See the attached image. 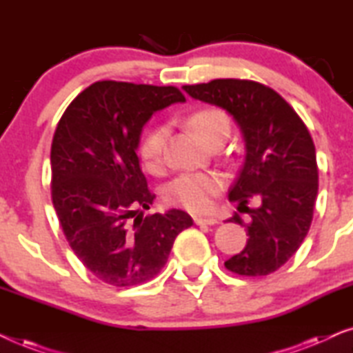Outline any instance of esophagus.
I'll return each instance as SVG.
<instances>
[{
  "label": "esophagus",
  "mask_w": 353,
  "mask_h": 353,
  "mask_svg": "<svg viewBox=\"0 0 353 353\" xmlns=\"http://www.w3.org/2000/svg\"><path fill=\"white\" fill-rule=\"evenodd\" d=\"M196 225H215L219 223V220L214 219V216H194Z\"/></svg>",
  "instance_id": "esophagus-1"
}]
</instances>
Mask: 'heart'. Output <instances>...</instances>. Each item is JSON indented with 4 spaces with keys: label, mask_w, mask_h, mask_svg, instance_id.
I'll list each match as a JSON object with an SVG mask.
<instances>
[{
    "label": "heart",
    "mask_w": 353,
    "mask_h": 353,
    "mask_svg": "<svg viewBox=\"0 0 353 353\" xmlns=\"http://www.w3.org/2000/svg\"><path fill=\"white\" fill-rule=\"evenodd\" d=\"M190 125L210 146L219 139L228 138L231 132L230 117L215 108L197 110L190 117ZM167 139L168 128L165 125L154 127L144 134L139 156L149 172L159 173L163 168ZM223 186V178L216 173H183L167 185L165 199L168 204L180 205L190 212H207L212 209Z\"/></svg>",
    "instance_id": "b5f03b06"
}]
</instances>
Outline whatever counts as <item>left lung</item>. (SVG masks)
<instances>
[{
    "label": "left lung",
    "instance_id": "8db88e82",
    "mask_svg": "<svg viewBox=\"0 0 353 353\" xmlns=\"http://www.w3.org/2000/svg\"><path fill=\"white\" fill-rule=\"evenodd\" d=\"M183 90L233 115L245 141V162L228 197L249 220L234 214L228 221L245 226L249 239L225 267L241 276L276 272L301 248L312 225L318 165L310 132L276 91L257 81L216 79Z\"/></svg>",
    "mask_w": 353,
    "mask_h": 353
}]
</instances>
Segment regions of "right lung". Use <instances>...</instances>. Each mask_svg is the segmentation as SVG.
Listing matches in <instances>:
<instances>
[{
  "label": "right lung",
  "mask_w": 353,
  "mask_h": 353,
  "mask_svg": "<svg viewBox=\"0 0 353 353\" xmlns=\"http://www.w3.org/2000/svg\"><path fill=\"white\" fill-rule=\"evenodd\" d=\"M175 86L96 81L69 104L51 144V197L65 239L101 281L117 288L152 279L175 238L190 228L186 212L143 215L154 196L137 149L144 123L173 103Z\"/></svg>",
  "instance_id": "1"
}]
</instances>
